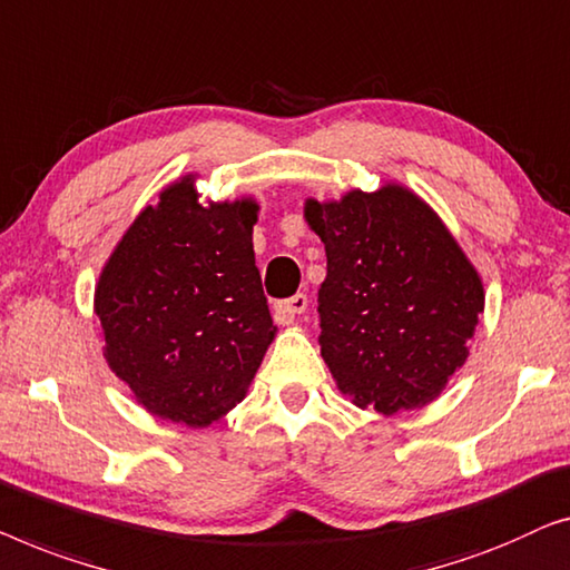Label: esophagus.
I'll return each instance as SVG.
<instances>
[{
    "label": "esophagus",
    "instance_id": "obj_1",
    "mask_svg": "<svg viewBox=\"0 0 570 570\" xmlns=\"http://www.w3.org/2000/svg\"><path fill=\"white\" fill-rule=\"evenodd\" d=\"M304 309H307V296L294 294L292 299H284V302L276 304L274 317H276V323L292 325V323H296V315H302Z\"/></svg>",
    "mask_w": 570,
    "mask_h": 570
}]
</instances>
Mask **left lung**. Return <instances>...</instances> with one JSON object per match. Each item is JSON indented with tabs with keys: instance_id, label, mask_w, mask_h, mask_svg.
<instances>
[{
	"instance_id": "1",
	"label": "left lung",
	"mask_w": 570,
	"mask_h": 570,
	"mask_svg": "<svg viewBox=\"0 0 570 570\" xmlns=\"http://www.w3.org/2000/svg\"><path fill=\"white\" fill-rule=\"evenodd\" d=\"M325 243L320 354L356 407L392 415L442 395L468 362L485 288L434 208L403 183L304 198Z\"/></svg>"
}]
</instances>
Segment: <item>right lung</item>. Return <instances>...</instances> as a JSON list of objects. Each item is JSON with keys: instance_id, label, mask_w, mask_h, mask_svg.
Here are the masks:
<instances>
[{"instance_id": "right-lung-1", "label": "right lung", "mask_w": 570, "mask_h": 570, "mask_svg": "<svg viewBox=\"0 0 570 570\" xmlns=\"http://www.w3.org/2000/svg\"><path fill=\"white\" fill-rule=\"evenodd\" d=\"M186 173L144 206L100 268L102 356L155 419L206 429L243 403L276 338L255 266V196L212 202Z\"/></svg>"}]
</instances>
